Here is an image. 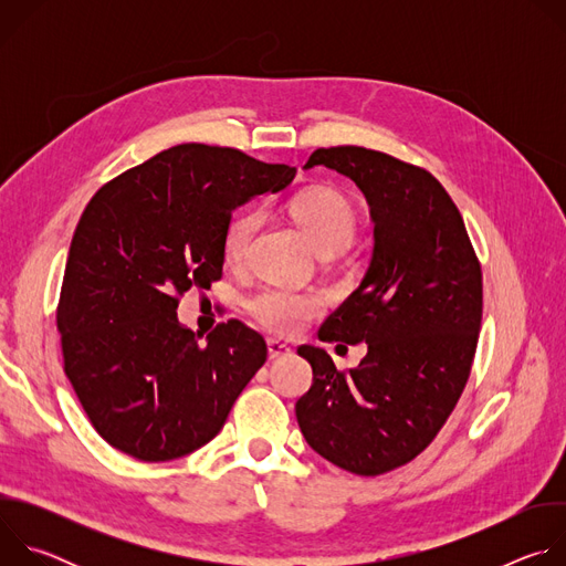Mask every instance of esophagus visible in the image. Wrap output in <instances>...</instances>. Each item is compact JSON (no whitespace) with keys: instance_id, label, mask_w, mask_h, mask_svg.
I'll use <instances>...</instances> for the list:
<instances>
[{"instance_id":"34e87169","label":"esophagus","mask_w":566,"mask_h":566,"mask_svg":"<svg viewBox=\"0 0 566 566\" xmlns=\"http://www.w3.org/2000/svg\"><path fill=\"white\" fill-rule=\"evenodd\" d=\"M266 345H269V358H271V360H275V358H282V356H289V354H291V347H289L286 343L277 340V338H269V340H266Z\"/></svg>"}]
</instances>
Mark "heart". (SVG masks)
Segmentation results:
<instances>
[{"label":"heart","mask_w":566,"mask_h":566,"mask_svg":"<svg viewBox=\"0 0 566 566\" xmlns=\"http://www.w3.org/2000/svg\"><path fill=\"white\" fill-rule=\"evenodd\" d=\"M291 214L313 241L317 253L343 251L356 230V212L352 201L332 188H311L291 199ZM260 226V212L247 208L234 212L221 237V251L228 264L247 258L251 239ZM322 297L311 291L269 284L247 300V308L262 327L275 334H295L308 319L322 313Z\"/></svg>","instance_id":"b5f03b06"}]
</instances>
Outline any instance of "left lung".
Listing matches in <instances>:
<instances>
[{
    "label": "left lung",
    "mask_w": 566,
    "mask_h": 566,
    "mask_svg": "<svg viewBox=\"0 0 566 566\" xmlns=\"http://www.w3.org/2000/svg\"><path fill=\"white\" fill-rule=\"evenodd\" d=\"M313 166L349 177L369 203V269L317 332L322 343H365L367 356L338 371L325 349L302 345L313 385L295 417L319 457L376 476L421 454L452 415L481 327V266L428 170L358 145L319 147Z\"/></svg>",
    "instance_id": "1"
}]
</instances>
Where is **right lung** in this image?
Listing matches in <instances>:
<instances>
[{
	"mask_svg": "<svg viewBox=\"0 0 566 566\" xmlns=\"http://www.w3.org/2000/svg\"><path fill=\"white\" fill-rule=\"evenodd\" d=\"M295 168L186 143L105 184L80 217L57 332L64 374L96 432L140 461H170L219 434L266 360L264 338L228 319L206 345L179 297L221 280L232 210L284 190Z\"/></svg>",
	"mask_w": 566,
	"mask_h": 566,
	"instance_id": "right-lung-1",
	"label": "right lung"
}]
</instances>
